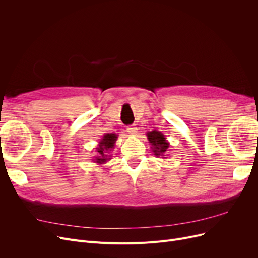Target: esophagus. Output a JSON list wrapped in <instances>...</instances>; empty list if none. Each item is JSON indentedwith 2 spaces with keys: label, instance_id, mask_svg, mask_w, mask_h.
Segmentation results:
<instances>
[{
  "label": "esophagus",
  "instance_id": "34e87169",
  "mask_svg": "<svg viewBox=\"0 0 258 258\" xmlns=\"http://www.w3.org/2000/svg\"><path fill=\"white\" fill-rule=\"evenodd\" d=\"M126 132L128 134H131V135H135V134L137 133V127L135 126V125H130V126L126 127Z\"/></svg>",
  "mask_w": 258,
  "mask_h": 258
}]
</instances>
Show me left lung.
Here are the masks:
<instances>
[{"label": "left lung", "mask_w": 258, "mask_h": 258, "mask_svg": "<svg viewBox=\"0 0 258 258\" xmlns=\"http://www.w3.org/2000/svg\"><path fill=\"white\" fill-rule=\"evenodd\" d=\"M146 136L152 145L154 154L157 157L163 156L166 153L169 143L166 141V138L164 137L163 134L159 131H152V132H148L146 134Z\"/></svg>", "instance_id": "1"}]
</instances>
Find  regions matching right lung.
<instances>
[{"mask_svg":"<svg viewBox=\"0 0 258 258\" xmlns=\"http://www.w3.org/2000/svg\"><path fill=\"white\" fill-rule=\"evenodd\" d=\"M117 138L118 137H117L116 134H105V135H103V137L100 140L98 147L96 148L97 152H98V156L95 157V159H94L95 163L103 164V163H105L106 161L110 160L111 156H108L107 154L110 153L114 148Z\"/></svg>","mask_w":258,"mask_h":258,"instance_id":"1","label":"right lung"}]
</instances>
